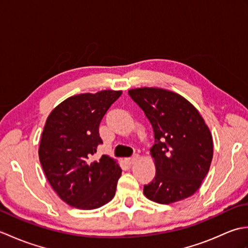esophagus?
<instances>
[{
  "instance_id": "34e87169",
  "label": "esophagus",
  "mask_w": 248,
  "mask_h": 248,
  "mask_svg": "<svg viewBox=\"0 0 248 248\" xmlns=\"http://www.w3.org/2000/svg\"><path fill=\"white\" fill-rule=\"evenodd\" d=\"M138 159H139V155H138V154H135V155H133L132 156L128 157V159H127L128 164H133V163H135L136 161H138Z\"/></svg>"
}]
</instances>
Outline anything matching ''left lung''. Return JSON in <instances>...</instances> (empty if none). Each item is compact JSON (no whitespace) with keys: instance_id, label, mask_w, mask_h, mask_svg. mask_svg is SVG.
Instances as JSON below:
<instances>
[{"instance_id":"1","label":"left lung","mask_w":248,"mask_h":248,"mask_svg":"<svg viewBox=\"0 0 248 248\" xmlns=\"http://www.w3.org/2000/svg\"><path fill=\"white\" fill-rule=\"evenodd\" d=\"M129 96L151 124L155 177L144 186L147 198L171 203L197 191L213 157V140L202 115L180 94L161 88H135Z\"/></svg>"}]
</instances>
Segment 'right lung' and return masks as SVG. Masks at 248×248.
I'll use <instances>...</instances> for the list:
<instances>
[{"label": "right lung", "mask_w": 248, "mask_h": 248, "mask_svg": "<svg viewBox=\"0 0 248 248\" xmlns=\"http://www.w3.org/2000/svg\"><path fill=\"white\" fill-rule=\"evenodd\" d=\"M121 92L102 91L66 99L46 119L39 160L56 194L71 207L93 210L115 196L121 168L108 155L96 159L99 125Z\"/></svg>", "instance_id": "1"}]
</instances>
